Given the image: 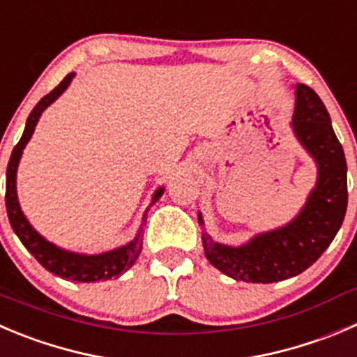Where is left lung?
Instances as JSON below:
<instances>
[{"instance_id":"8db88e82","label":"left lung","mask_w":357,"mask_h":357,"mask_svg":"<svg viewBox=\"0 0 357 357\" xmlns=\"http://www.w3.org/2000/svg\"><path fill=\"white\" fill-rule=\"evenodd\" d=\"M293 130L319 168L317 185L300 215L242 247L220 245L203 235L206 259L235 280L270 284L301 273L322 256L344 222L349 196L344 149L324 103L305 84L296 86Z\"/></svg>"}]
</instances>
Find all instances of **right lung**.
Wrapping results in <instances>:
<instances>
[{
    "mask_svg": "<svg viewBox=\"0 0 357 357\" xmlns=\"http://www.w3.org/2000/svg\"><path fill=\"white\" fill-rule=\"evenodd\" d=\"M71 79H73V73L66 75V77L61 80L59 86H57L56 89L50 91L47 96H43L42 100L38 101V105L33 108L31 114H29L22 137H20L19 144L13 147L12 155H10L8 161V168H6V213H8V220L10 224H12V229L15 231V235L19 236L22 245L35 256V259L38 261L45 270L57 275V277L70 278V280H77V282H100V280H108V278L112 277H119L122 271L130 270V268L133 266L142 250L140 233H138L137 238L131 243H128V245L119 247V249L110 250V252L98 254V256H84V254L68 252V250L57 249L56 245L47 242L43 236H40L38 233L33 229L31 224L28 222V219L24 217V213L20 212L19 202H17L15 175L20 154H22V149L26 147V144H28L29 138H31L42 112L45 110V108L49 107L64 89H66L68 84L71 82ZM161 195L162 189H159L154 195V202Z\"/></svg>",
    "mask_w": 357,
    "mask_h": 357,
    "instance_id": "right-lung-1",
    "label": "right lung"
}]
</instances>
